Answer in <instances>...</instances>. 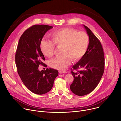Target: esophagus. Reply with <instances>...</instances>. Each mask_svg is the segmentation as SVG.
Wrapping results in <instances>:
<instances>
[{"mask_svg": "<svg viewBox=\"0 0 121 121\" xmlns=\"http://www.w3.org/2000/svg\"><path fill=\"white\" fill-rule=\"evenodd\" d=\"M59 73L60 74H62V73H67V72L65 71H61V70H60V71H59Z\"/></svg>", "mask_w": 121, "mask_h": 121, "instance_id": "34e87169", "label": "esophagus"}]
</instances>
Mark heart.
<instances>
[{
  "label": "heart",
  "mask_w": 121,
  "mask_h": 121,
  "mask_svg": "<svg viewBox=\"0 0 121 121\" xmlns=\"http://www.w3.org/2000/svg\"><path fill=\"white\" fill-rule=\"evenodd\" d=\"M52 41L43 40L40 47L42 53L47 57L52 56L55 45L60 47L62 54L49 62L52 67L64 70L70 65L71 59L77 61L82 58L87 52L89 43V36L85 32L78 31L72 28H65L55 31L50 34Z\"/></svg>",
  "instance_id": "1"
}]
</instances>
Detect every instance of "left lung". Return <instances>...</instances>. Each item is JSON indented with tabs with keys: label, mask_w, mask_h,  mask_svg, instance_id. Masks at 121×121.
Returning <instances> with one entry per match:
<instances>
[{
	"label": "left lung",
	"mask_w": 121,
	"mask_h": 121,
	"mask_svg": "<svg viewBox=\"0 0 121 121\" xmlns=\"http://www.w3.org/2000/svg\"><path fill=\"white\" fill-rule=\"evenodd\" d=\"M89 36L90 43L87 52L73 66L74 77L70 85L71 91L78 96H84L92 92L97 86L104 71V55L101 44L91 30L84 25Z\"/></svg>",
	"instance_id": "8db88e82"
}]
</instances>
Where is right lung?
I'll return each instance as SVG.
<instances>
[{"mask_svg":"<svg viewBox=\"0 0 121 121\" xmlns=\"http://www.w3.org/2000/svg\"><path fill=\"white\" fill-rule=\"evenodd\" d=\"M47 25H34L27 29L21 36L15 55L18 74L26 87L39 95L47 93L53 88L58 71L53 68L39 71L40 65L45 58L40 44L45 33L53 28Z\"/></svg>","mask_w":121,"mask_h":121,"instance_id":"obj_1","label":"right lung"}]
</instances>
